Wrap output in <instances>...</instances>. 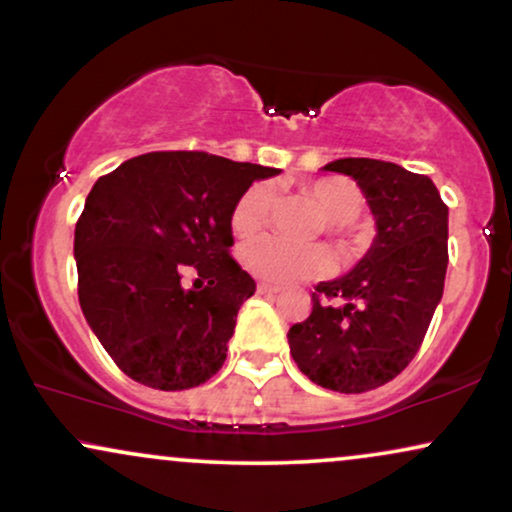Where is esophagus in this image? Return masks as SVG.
I'll return each mask as SVG.
<instances>
[{
    "label": "esophagus",
    "mask_w": 512,
    "mask_h": 512,
    "mask_svg": "<svg viewBox=\"0 0 512 512\" xmlns=\"http://www.w3.org/2000/svg\"><path fill=\"white\" fill-rule=\"evenodd\" d=\"M257 293H262V295H276V293H281V286H274V283H267V281H260L257 283Z\"/></svg>",
    "instance_id": "esophagus-1"
}]
</instances>
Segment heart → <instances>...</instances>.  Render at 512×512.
<instances>
[{
	"instance_id": "b5f03b06",
	"label": "heart",
	"mask_w": 512,
	"mask_h": 512,
	"mask_svg": "<svg viewBox=\"0 0 512 512\" xmlns=\"http://www.w3.org/2000/svg\"><path fill=\"white\" fill-rule=\"evenodd\" d=\"M309 196L321 205L328 217V231L342 236L349 224L364 212V193L347 177H321L304 186ZM271 208V189L264 181L248 186L231 210V229L236 236L255 234L267 222ZM241 262L250 274L274 283H290L300 278H316L328 274L333 257L323 245H300L283 241L278 236L252 238L243 245Z\"/></svg>"
}]
</instances>
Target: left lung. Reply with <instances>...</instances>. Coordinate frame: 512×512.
<instances>
[{"instance_id": "left-lung-1", "label": "left lung", "mask_w": 512, "mask_h": 512, "mask_svg": "<svg viewBox=\"0 0 512 512\" xmlns=\"http://www.w3.org/2000/svg\"><path fill=\"white\" fill-rule=\"evenodd\" d=\"M323 170L357 181L378 234L349 274L314 288L288 345L312 383L361 394L397 378L423 345L444 293L449 208L430 177L385 160L340 158Z\"/></svg>"}]
</instances>
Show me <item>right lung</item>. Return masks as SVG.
Segmentation results:
<instances>
[{
  "label": "right lung",
  "instance_id": "obj_1",
  "mask_svg": "<svg viewBox=\"0 0 512 512\" xmlns=\"http://www.w3.org/2000/svg\"><path fill=\"white\" fill-rule=\"evenodd\" d=\"M274 174L205 151H153L99 177L75 224L77 295L122 373L177 392L222 368L238 309L255 293L229 255L231 210ZM189 270L199 271L191 291Z\"/></svg>",
  "mask_w": 512,
  "mask_h": 512
}]
</instances>
